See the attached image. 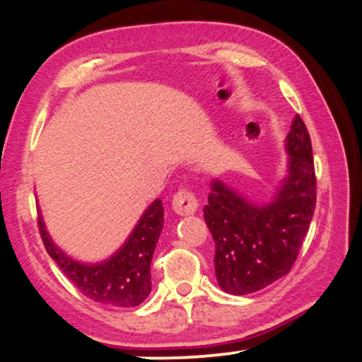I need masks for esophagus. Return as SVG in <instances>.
<instances>
[{
  "label": "esophagus",
  "mask_w": 362,
  "mask_h": 362,
  "mask_svg": "<svg viewBox=\"0 0 362 362\" xmlns=\"http://www.w3.org/2000/svg\"><path fill=\"white\" fill-rule=\"evenodd\" d=\"M197 209V197L189 189H180L173 196V211L180 216L194 214Z\"/></svg>",
  "instance_id": "obj_1"
}]
</instances>
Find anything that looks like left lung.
Here are the masks:
<instances>
[{"instance_id": "obj_1", "label": "left lung", "mask_w": 362, "mask_h": 362, "mask_svg": "<svg viewBox=\"0 0 362 362\" xmlns=\"http://www.w3.org/2000/svg\"><path fill=\"white\" fill-rule=\"evenodd\" d=\"M285 148L288 171L274 199L257 204L219 180L211 182L204 221L216 244L217 284L227 293L259 291L288 274L316 204L311 140L300 115Z\"/></svg>"}]
</instances>
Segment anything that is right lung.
Segmentation results:
<instances>
[{
  "label": "right lung",
  "mask_w": 362,
  "mask_h": 362,
  "mask_svg": "<svg viewBox=\"0 0 362 362\" xmlns=\"http://www.w3.org/2000/svg\"><path fill=\"white\" fill-rule=\"evenodd\" d=\"M163 212L161 199L153 201L125 244L100 264H82L74 260L54 244L41 214L37 224L47 254L81 293L95 303L113 308H130L143 303L151 291L150 265L165 222Z\"/></svg>",
  "instance_id": "right-lung-1"
}]
</instances>
